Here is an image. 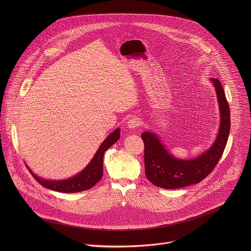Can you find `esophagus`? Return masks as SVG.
Here are the masks:
<instances>
[{"instance_id":"esophagus-1","label":"esophagus","mask_w":251,"mask_h":251,"mask_svg":"<svg viewBox=\"0 0 251 251\" xmlns=\"http://www.w3.org/2000/svg\"><path fill=\"white\" fill-rule=\"evenodd\" d=\"M141 125V121L138 117H132L130 118L127 123H126V126L128 128L130 129H133V128H137L139 126Z\"/></svg>"}]
</instances>
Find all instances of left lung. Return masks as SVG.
Here are the masks:
<instances>
[{
  "instance_id": "8db88e82",
  "label": "left lung",
  "mask_w": 251,
  "mask_h": 251,
  "mask_svg": "<svg viewBox=\"0 0 251 251\" xmlns=\"http://www.w3.org/2000/svg\"><path fill=\"white\" fill-rule=\"evenodd\" d=\"M210 80L215 87L220 113L218 132L210 149L192 159H179L166 150L152 131L141 134L146 177L154 185L174 189L198 183L214 170L220 159L230 132V109L220 81L216 78Z\"/></svg>"
}]
</instances>
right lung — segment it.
Returning <instances> with one entry per match:
<instances>
[{
  "instance_id": "right-lung-1",
  "label": "right lung",
  "mask_w": 251,
  "mask_h": 251,
  "mask_svg": "<svg viewBox=\"0 0 251 251\" xmlns=\"http://www.w3.org/2000/svg\"><path fill=\"white\" fill-rule=\"evenodd\" d=\"M120 128L115 129L107 138L100 146L98 151L96 152L93 159L90 163L77 175L67 179L60 180H52V179H42L36 175L26 164L30 173L36 179L38 183L43 185L44 187L58 191V192H66V193H74L79 191H84L92 188L99 180L102 178L103 175V155L108 149L116 143L120 138Z\"/></svg>"
}]
</instances>
